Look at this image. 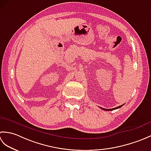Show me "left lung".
I'll return each mask as SVG.
<instances>
[{"mask_svg":"<svg viewBox=\"0 0 151 151\" xmlns=\"http://www.w3.org/2000/svg\"><path fill=\"white\" fill-rule=\"evenodd\" d=\"M123 105H121V106H117V107H116V108H111V109H105V108H101L102 110H105V111H111V110H116V109H118V108H121V106H123Z\"/></svg>","mask_w":151,"mask_h":151,"instance_id":"1","label":"left lung"}]
</instances>
